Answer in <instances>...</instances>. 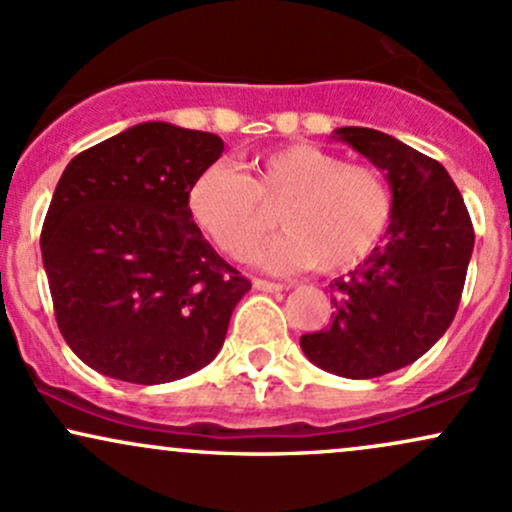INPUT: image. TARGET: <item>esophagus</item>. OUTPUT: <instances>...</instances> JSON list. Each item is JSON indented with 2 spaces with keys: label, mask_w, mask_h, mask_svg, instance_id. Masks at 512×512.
<instances>
[{
  "label": "esophagus",
  "mask_w": 512,
  "mask_h": 512,
  "mask_svg": "<svg viewBox=\"0 0 512 512\" xmlns=\"http://www.w3.org/2000/svg\"><path fill=\"white\" fill-rule=\"evenodd\" d=\"M252 286H255L257 291H267V293L284 291V284H276V281H267V279H252Z\"/></svg>",
  "instance_id": "1"
}]
</instances>
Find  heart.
I'll use <instances>...</instances> for the list:
<instances>
[{
    "mask_svg": "<svg viewBox=\"0 0 512 512\" xmlns=\"http://www.w3.org/2000/svg\"><path fill=\"white\" fill-rule=\"evenodd\" d=\"M190 211L226 255L245 257L272 231L284 233L257 250L255 260L272 272L315 267L342 274L373 255L392 216L383 175L363 163H346L315 144L264 151L243 175L211 166L192 182Z\"/></svg>",
    "mask_w": 512,
    "mask_h": 512,
    "instance_id": "obj_1",
    "label": "heart"
}]
</instances>
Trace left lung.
Listing matches in <instances>:
<instances>
[{"label": "left lung", "mask_w": 512, "mask_h": 512, "mask_svg": "<svg viewBox=\"0 0 512 512\" xmlns=\"http://www.w3.org/2000/svg\"><path fill=\"white\" fill-rule=\"evenodd\" d=\"M349 144L385 170L392 216L383 243L330 284L332 325L303 334V354L327 373L368 380L421 358L460 305L474 250L464 199L438 161L368 127H339Z\"/></svg>", "instance_id": "obj_1"}]
</instances>
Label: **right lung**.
Masks as SVG:
<instances>
[{
  "label": "right lung",
  "instance_id": "obj_1",
  "mask_svg": "<svg viewBox=\"0 0 512 512\" xmlns=\"http://www.w3.org/2000/svg\"><path fill=\"white\" fill-rule=\"evenodd\" d=\"M221 137L142 122L64 168L40 250L64 342L88 368L137 385L216 358L250 281L192 221V182Z\"/></svg>",
  "mask_w": 512,
  "mask_h": 512
}]
</instances>
